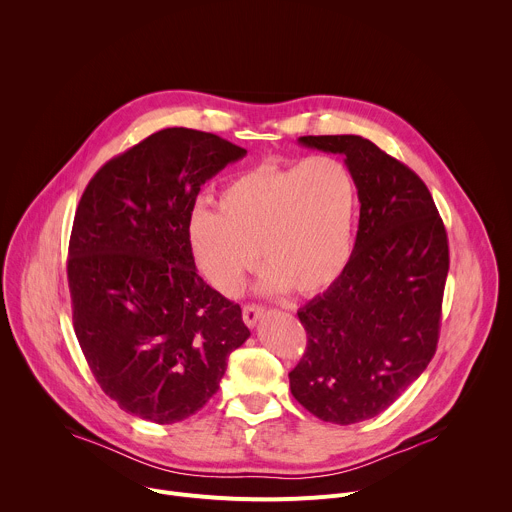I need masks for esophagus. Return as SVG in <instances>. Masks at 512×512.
Instances as JSON below:
<instances>
[{
	"label": "esophagus",
	"mask_w": 512,
	"mask_h": 512,
	"mask_svg": "<svg viewBox=\"0 0 512 512\" xmlns=\"http://www.w3.org/2000/svg\"><path fill=\"white\" fill-rule=\"evenodd\" d=\"M263 312H265V310H263L261 306H257V304H247V306H243V320H245V324H247L249 328L257 326V322L261 320Z\"/></svg>",
	"instance_id": "34e87169"
}]
</instances>
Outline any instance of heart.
I'll return each mask as SVG.
<instances>
[{
  "label": "heart",
  "mask_w": 512,
  "mask_h": 512,
  "mask_svg": "<svg viewBox=\"0 0 512 512\" xmlns=\"http://www.w3.org/2000/svg\"><path fill=\"white\" fill-rule=\"evenodd\" d=\"M356 210L354 176L334 156L261 164L223 186L216 210L190 212L188 241L204 277L227 296L239 294L259 251L267 291L316 296L350 263Z\"/></svg>",
  "instance_id": "b5f03b06"
}]
</instances>
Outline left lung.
I'll return each instance as SVG.
<instances>
[{
    "mask_svg": "<svg viewBox=\"0 0 512 512\" xmlns=\"http://www.w3.org/2000/svg\"><path fill=\"white\" fill-rule=\"evenodd\" d=\"M300 143L346 158L360 218L346 271L298 312L308 344L289 389L318 419L350 425L393 405L433 358L448 233L423 180L373 141L304 135Z\"/></svg>",
    "mask_w": 512,
    "mask_h": 512,
    "instance_id": "8db88e82",
    "label": "left lung"
}]
</instances>
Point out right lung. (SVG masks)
Returning a JSON list of instances; mask_svg holds the SVG:
<instances>
[{"instance_id": "1", "label": "right lung", "mask_w": 512, "mask_h": 512, "mask_svg": "<svg viewBox=\"0 0 512 512\" xmlns=\"http://www.w3.org/2000/svg\"><path fill=\"white\" fill-rule=\"evenodd\" d=\"M245 154L168 127L109 160L81 196L66 261L72 324L103 393L135 417L194 415L251 336L241 306L198 275L188 241L200 186Z\"/></svg>"}]
</instances>
